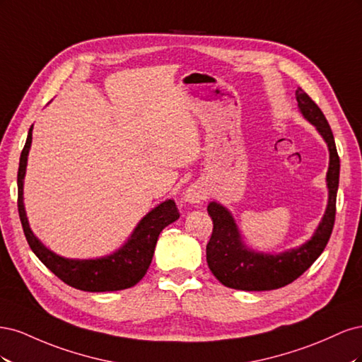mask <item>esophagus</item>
<instances>
[{
  "label": "esophagus",
  "mask_w": 362,
  "mask_h": 362,
  "mask_svg": "<svg viewBox=\"0 0 362 362\" xmlns=\"http://www.w3.org/2000/svg\"><path fill=\"white\" fill-rule=\"evenodd\" d=\"M204 199H206V192L198 184L190 185L184 193V201L187 204H201Z\"/></svg>",
  "instance_id": "obj_1"
}]
</instances>
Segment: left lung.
<instances>
[{
    "mask_svg": "<svg viewBox=\"0 0 362 362\" xmlns=\"http://www.w3.org/2000/svg\"><path fill=\"white\" fill-rule=\"evenodd\" d=\"M296 100L302 116L315 127L329 151V168L326 173L327 205L319 226L310 240L298 247L266 254L250 249L242 237L231 211L216 201L208 204L213 221V234L206 245V262L213 275L225 287L245 291L275 290L298 279L322 255L335 222V202L339 181V158L332 129L322 110L300 87Z\"/></svg>",
    "mask_w": 362,
    "mask_h": 362,
    "instance_id": "obj_1",
    "label": "left lung"
}]
</instances>
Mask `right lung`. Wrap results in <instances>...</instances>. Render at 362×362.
I'll return each instance as SVG.
<instances>
[{
  "label": "right lung",
  "mask_w": 362,
  "mask_h": 362,
  "mask_svg": "<svg viewBox=\"0 0 362 362\" xmlns=\"http://www.w3.org/2000/svg\"><path fill=\"white\" fill-rule=\"evenodd\" d=\"M31 139L33 125L28 131L25 146L21 152L18 170V211L31 250L54 275L76 290L101 293L125 290L136 286L149 269L160 233L168 225L178 221L180 213L175 201L166 199L156 208H152L137 223L127 242L110 255L89 259L60 257L43 245L36 234L31 231L25 213L24 178Z\"/></svg>",
  "instance_id": "1"
}]
</instances>
